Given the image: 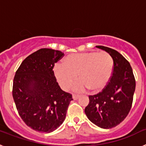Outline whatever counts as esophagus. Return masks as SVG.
I'll use <instances>...</instances> for the list:
<instances>
[{
  "mask_svg": "<svg viewBox=\"0 0 146 146\" xmlns=\"http://www.w3.org/2000/svg\"><path fill=\"white\" fill-rule=\"evenodd\" d=\"M79 97H80V95H77V94H73V95H72V98H73L74 100H77Z\"/></svg>",
  "mask_w": 146,
  "mask_h": 146,
  "instance_id": "obj_1",
  "label": "esophagus"
}]
</instances>
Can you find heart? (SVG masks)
I'll return each instance as SVG.
<instances>
[{
	"instance_id": "b5f03b06",
	"label": "heart",
	"mask_w": 146,
	"mask_h": 146,
	"mask_svg": "<svg viewBox=\"0 0 146 146\" xmlns=\"http://www.w3.org/2000/svg\"><path fill=\"white\" fill-rule=\"evenodd\" d=\"M114 60L107 52H88L71 54L66 56L64 64L54 66L55 78L63 88H69L79 74L81 81L75 84L77 91L89 88L94 93L105 88L111 79Z\"/></svg>"
}]
</instances>
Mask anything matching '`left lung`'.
Listing matches in <instances>:
<instances>
[{"mask_svg":"<svg viewBox=\"0 0 146 146\" xmlns=\"http://www.w3.org/2000/svg\"><path fill=\"white\" fill-rule=\"evenodd\" d=\"M96 47L110 54L114 60V69L105 88L89 96V104L85 108V113L96 126L111 129L121 123L129 113L136 82L131 65L123 55L110 47Z\"/></svg>","mask_w":146,"mask_h":146,"instance_id":"8db88e82","label":"left lung"}]
</instances>
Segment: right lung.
<instances>
[{"label":"right lung","instance_id":"right-lung-1","mask_svg":"<svg viewBox=\"0 0 146 146\" xmlns=\"http://www.w3.org/2000/svg\"><path fill=\"white\" fill-rule=\"evenodd\" d=\"M64 55L59 50L40 49L28 55L15 73L13 99L23 121L35 131L57 129L73 100L72 94L62 91L52 70Z\"/></svg>","mask_w":146,"mask_h":146}]
</instances>
